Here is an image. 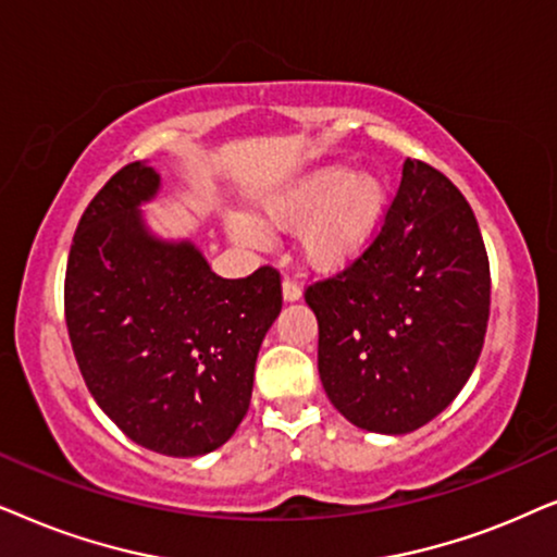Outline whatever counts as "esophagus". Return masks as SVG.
Masks as SVG:
<instances>
[{
    "mask_svg": "<svg viewBox=\"0 0 557 557\" xmlns=\"http://www.w3.org/2000/svg\"><path fill=\"white\" fill-rule=\"evenodd\" d=\"M300 285L295 283V280H290V277H285L283 280V298H285V302H295V300H300Z\"/></svg>",
    "mask_w": 557,
    "mask_h": 557,
    "instance_id": "34e87169",
    "label": "esophagus"
}]
</instances>
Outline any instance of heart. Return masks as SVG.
Masks as SVG:
<instances>
[{"label":"heart","mask_w":557,"mask_h":557,"mask_svg":"<svg viewBox=\"0 0 557 557\" xmlns=\"http://www.w3.org/2000/svg\"><path fill=\"white\" fill-rule=\"evenodd\" d=\"M389 185L374 170H356L348 162H323L257 198V209L270 224L297 228L300 255L315 270H338L364 251L387 219ZM228 234L244 244L270 242V232L247 213L226 219Z\"/></svg>","instance_id":"heart-1"}]
</instances>
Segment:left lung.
Returning <instances> with one entry per match:
<instances>
[{"instance_id": "left-lung-1", "label": "left lung", "mask_w": 557, "mask_h": 557, "mask_svg": "<svg viewBox=\"0 0 557 557\" xmlns=\"http://www.w3.org/2000/svg\"><path fill=\"white\" fill-rule=\"evenodd\" d=\"M488 295L484 239L463 193L428 162L405 160L372 247L306 290L331 405L369 433L425 425L476 367Z\"/></svg>"}]
</instances>
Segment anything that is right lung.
<instances>
[{
	"instance_id": "1",
	"label": "right lung",
	"mask_w": 557,
	"mask_h": 557,
	"mask_svg": "<svg viewBox=\"0 0 557 557\" xmlns=\"http://www.w3.org/2000/svg\"><path fill=\"white\" fill-rule=\"evenodd\" d=\"M160 173L122 168L88 203L65 270V323L96 405L137 446L193 458L232 438L249 410L259 346L283 310L280 274L224 280L190 239L143 211Z\"/></svg>"
}]
</instances>
